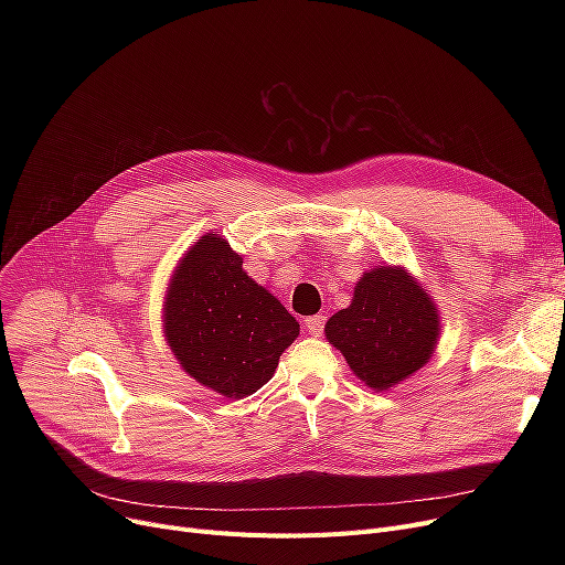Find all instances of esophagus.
<instances>
[{
	"label": "esophagus",
	"instance_id": "1",
	"mask_svg": "<svg viewBox=\"0 0 565 565\" xmlns=\"http://www.w3.org/2000/svg\"><path fill=\"white\" fill-rule=\"evenodd\" d=\"M324 320H328V318H324V316H309L307 320H305V328H307V332L309 334H313V337H320L322 334V330H324Z\"/></svg>",
	"mask_w": 565,
	"mask_h": 565
}]
</instances>
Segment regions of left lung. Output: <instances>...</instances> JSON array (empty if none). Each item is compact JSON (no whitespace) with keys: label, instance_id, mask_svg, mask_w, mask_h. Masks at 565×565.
<instances>
[{"label":"left lung","instance_id":"8db88e82","mask_svg":"<svg viewBox=\"0 0 565 565\" xmlns=\"http://www.w3.org/2000/svg\"><path fill=\"white\" fill-rule=\"evenodd\" d=\"M324 337L371 390L384 392L417 373L435 352L439 313L407 270L380 265L354 286L348 309L337 311Z\"/></svg>","mask_w":565,"mask_h":565}]
</instances>
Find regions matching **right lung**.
<instances>
[{
	"instance_id": "add662e5",
	"label": "right lung",
	"mask_w": 565,
	"mask_h": 565,
	"mask_svg": "<svg viewBox=\"0 0 565 565\" xmlns=\"http://www.w3.org/2000/svg\"><path fill=\"white\" fill-rule=\"evenodd\" d=\"M162 328L185 373L226 398L258 392L300 334V322L243 270V256L215 231L178 260Z\"/></svg>"
}]
</instances>
